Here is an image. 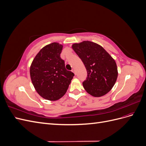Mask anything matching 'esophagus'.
<instances>
[{
	"label": "esophagus",
	"mask_w": 146,
	"mask_h": 146,
	"mask_svg": "<svg viewBox=\"0 0 146 146\" xmlns=\"http://www.w3.org/2000/svg\"><path fill=\"white\" fill-rule=\"evenodd\" d=\"M72 72H74L75 74H76V70H75L74 69H72Z\"/></svg>",
	"instance_id": "esophagus-1"
}]
</instances>
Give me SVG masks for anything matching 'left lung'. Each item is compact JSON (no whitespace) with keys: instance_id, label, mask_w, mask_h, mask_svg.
<instances>
[{"instance_id":"8db88e82","label":"left lung","mask_w":146,"mask_h":146,"mask_svg":"<svg viewBox=\"0 0 146 146\" xmlns=\"http://www.w3.org/2000/svg\"><path fill=\"white\" fill-rule=\"evenodd\" d=\"M72 48L86 69L87 77L83 82L86 91L96 98L107 94L115 84L118 76L115 60L102 47L94 42L74 43Z\"/></svg>"}]
</instances>
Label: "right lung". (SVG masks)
<instances>
[{
  "mask_svg": "<svg viewBox=\"0 0 146 146\" xmlns=\"http://www.w3.org/2000/svg\"><path fill=\"white\" fill-rule=\"evenodd\" d=\"M63 45L52 42L42 47L34 58L30 68L31 80L42 98L50 101L60 99L66 94L74 76L65 68L60 57Z\"/></svg>",
  "mask_w": 146,
  "mask_h": 146,
  "instance_id": "obj_1",
  "label": "right lung"
}]
</instances>
